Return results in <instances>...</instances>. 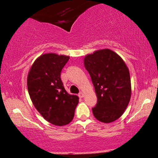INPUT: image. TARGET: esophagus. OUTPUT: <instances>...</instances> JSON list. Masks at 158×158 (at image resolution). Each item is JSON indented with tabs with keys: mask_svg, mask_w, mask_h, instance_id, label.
<instances>
[{
	"mask_svg": "<svg viewBox=\"0 0 158 158\" xmlns=\"http://www.w3.org/2000/svg\"><path fill=\"white\" fill-rule=\"evenodd\" d=\"M78 96L80 97V98H83V97H84V94H83V92H81V93H79V94H78Z\"/></svg>",
	"mask_w": 158,
	"mask_h": 158,
	"instance_id": "34e87169",
	"label": "esophagus"
}]
</instances>
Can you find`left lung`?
Segmentation results:
<instances>
[{"label":"left lung","instance_id":"obj_1","mask_svg":"<svg viewBox=\"0 0 158 158\" xmlns=\"http://www.w3.org/2000/svg\"><path fill=\"white\" fill-rule=\"evenodd\" d=\"M84 66L98 98L92 109L95 118L103 123L118 119L131 98L130 75L124 60L111 49H100L85 56Z\"/></svg>","mask_w":158,"mask_h":158}]
</instances>
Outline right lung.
<instances>
[{
    "instance_id": "obj_1",
    "label": "right lung",
    "mask_w": 158,
    "mask_h": 158,
    "mask_svg": "<svg viewBox=\"0 0 158 158\" xmlns=\"http://www.w3.org/2000/svg\"><path fill=\"white\" fill-rule=\"evenodd\" d=\"M69 59V56L44 54L34 61L27 77L28 91L34 107L56 126L68 124L78 103V97L66 91L60 78Z\"/></svg>"
}]
</instances>
